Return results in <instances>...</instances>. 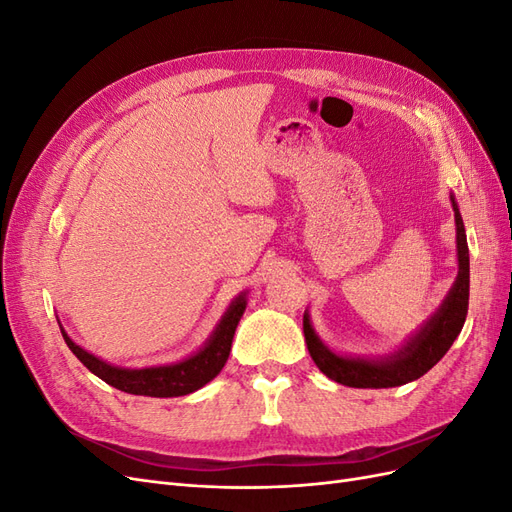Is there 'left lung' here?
I'll use <instances>...</instances> for the list:
<instances>
[{"mask_svg": "<svg viewBox=\"0 0 512 512\" xmlns=\"http://www.w3.org/2000/svg\"><path fill=\"white\" fill-rule=\"evenodd\" d=\"M455 224H457V256H459V275L453 290L448 292L440 312L433 316L423 331L418 333L408 346L401 348L391 359L380 363H369L361 359H344L333 354L316 337L307 314L303 316V333L307 350L312 354L314 363L324 376L354 389H391L406 382L418 380L436 365L442 356L453 346L457 335L463 329L468 316L470 299V250L466 239V228L459 215L457 203L453 198Z\"/></svg>", "mask_w": 512, "mask_h": 512, "instance_id": "1", "label": "left lung"}]
</instances>
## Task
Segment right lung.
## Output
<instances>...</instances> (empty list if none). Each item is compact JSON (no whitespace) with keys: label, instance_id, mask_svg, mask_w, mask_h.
<instances>
[{"label":"right lung","instance_id":"right-lung-1","mask_svg":"<svg viewBox=\"0 0 512 512\" xmlns=\"http://www.w3.org/2000/svg\"><path fill=\"white\" fill-rule=\"evenodd\" d=\"M245 294L230 305L226 316L222 318L218 331L213 333L209 344L194 354L192 359L168 365V367H147V369H121L113 367L94 354H89L81 346H76L72 339L64 335L68 348L74 352L76 359H79L91 374H96L106 384L115 386V389L130 393V395H147V397H179L198 391L200 386H205L209 380L220 374L224 363L228 361L230 346H232V335H235L237 324L245 312Z\"/></svg>","mask_w":512,"mask_h":512}]
</instances>
